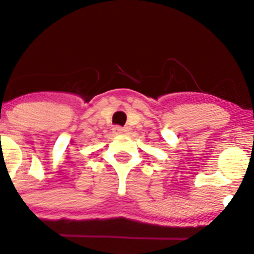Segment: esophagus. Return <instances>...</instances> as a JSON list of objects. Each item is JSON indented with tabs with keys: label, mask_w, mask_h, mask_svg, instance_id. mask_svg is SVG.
<instances>
[{
	"label": "esophagus",
	"mask_w": 254,
	"mask_h": 254,
	"mask_svg": "<svg viewBox=\"0 0 254 254\" xmlns=\"http://www.w3.org/2000/svg\"><path fill=\"white\" fill-rule=\"evenodd\" d=\"M114 134L120 135V134H127V132L130 131V127H116L113 129Z\"/></svg>",
	"instance_id": "1"
}]
</instances>
